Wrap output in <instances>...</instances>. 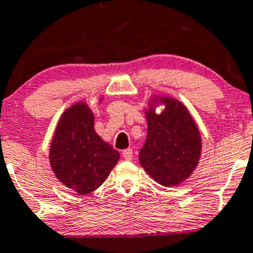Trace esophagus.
Returning <instances> with one entry per match:
<instances>
[{
  "label": "esophagus",
  "instance_id": "1",
  "mask_svg": "<svg viewBox=\"0 0 253 253\" xmlns=\"http://www.w3.org/2000/svg\"><path fill=\"white\" fill-rule=\"evenodd\" d=\"M122 157L126 159V160H131V159H132V149L127 148L126 150H123V153H122Z\"/></svg>",
  "mask_w": 253,
  "mask_h": 253
}]
</instances>
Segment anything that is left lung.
Here are the masks:
<instances>
[{
    "mask_svg": "<svg viewBox=\"0 0 253 253\" xmlns=\"http://www.w3.org/2000/svg\"><path fill=\"white\" fill-rule=\"evenodd\" d=\"M163 112L155 103L146 110L148 132L138 160L150 177L164 186H174L194 172L201 157L202 142L188 109L172 98H160Z\"/></svg>",
    "mask_w": 253,
    "mask_h": 253,
    "instance_id": "1",
    "label": "left lung"
}]
</instances>
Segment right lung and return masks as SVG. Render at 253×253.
<instances>
[{
	"instance_id": "1",
	"label": "right lung",
	"mask_w": 253,
	"mask_h": 253,
	"mask_svg": "<svg viewBox=\"0 0 253 253\" xmlns=\"http://www.w3.org/2000/svg\"><path fill=\"white\" fill-rule=\"evenodd\" d=\"M119 160V153L94 130V115L80 103L62 115L50 147L51 169L57 179L80 195L94 191Z\"/></svg>"
}]
</instances>
